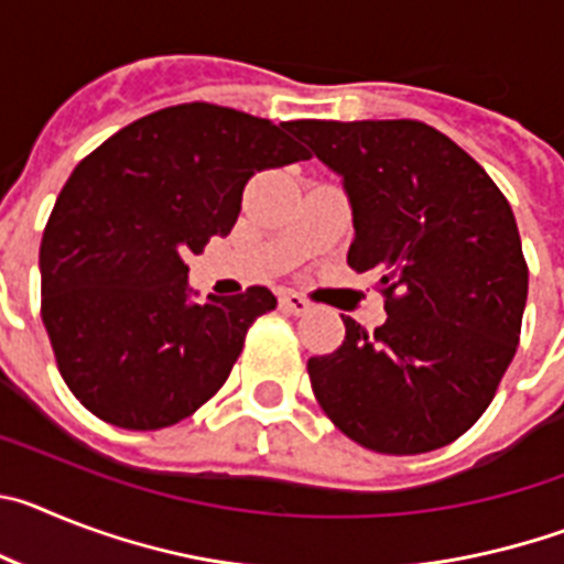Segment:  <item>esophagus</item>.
<instances>
[{
    "label": "esophagus",
    "instance_id": "34e87169",
    "mask_svg": "<svg viewBox=\"0 0 564 564\" xmlns=\"http://www.w3.org/2000/svg\"><path fill=\"white\" fill-rule=\"evenodd\" d=\"M279 307L285 313H293V316H305V313L311 311V302H307L305 296H299V293L285 291L279 293Z\"/></svg>",
    "mask_w": 564,
    "mask_h": 564
}]
</instances>
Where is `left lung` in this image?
I'll use <instances>...</instances> for the list:
<instances>
[{
    "label": "left lung",
    "mask_w": 564,
    "mask_h": 564,
    "mask_svg": "<svg viewBox=\"0 0 564 564\" xmlns=\"http://www.w3.org/2000/svg\"><path fill=\"white\" fill-rule=\"evenodd\" d=\"M341 177L347 262L378 273L387 322L307 361L316 401L364 449L421 455L486 412L517 352L528 299L514 212L486 169L421 121H296Z\"/></svg>",
    "instance_id": "left-lung-1"
}]
</instances>
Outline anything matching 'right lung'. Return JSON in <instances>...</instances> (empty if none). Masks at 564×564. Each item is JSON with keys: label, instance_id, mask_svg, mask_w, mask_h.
Returning a JSON list of instances; mask_svg holds the SVG:
<instances>
[{"label": "right lung", "instance_id": "right-lung-1", "mask_svg": "<svg viewBox=\"0 0 564 564\" xmlns=\"http://www.w3.org/2000/svg\"><path fill=\"white\" fill-rule=\"evenodd\" d=\"M296 121L181 104L115 132L69 174L39 251L42 322L73 395L121 430H163L226 383L268 288L194 302L188 253L231 234L262 169L307 161Z\"/></svg>", "mask_w": 564, "mask_h": 564}]
</instances>
